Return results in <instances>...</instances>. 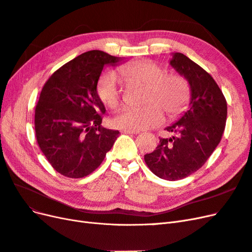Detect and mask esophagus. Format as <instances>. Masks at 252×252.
<instances>
[{
  "mask_svg": "<svg viewBox=\"0 0 252 252\" xmlns=\"http://www.w3.org/2000/svg\"><path fill=\"white\" fill-rule=\"evenodd\" d=\"M124 133H128V134H138L140 133L139 130H129V129H125V130H123Z\"/></svg>",
  "mask_w": 252,
  "mask_h": 252,
  "instance_id": "esophagus-1",
  "label": "esophagus"
}]
</instances>
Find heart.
I'll return each instance as SVG.
<instances>
[{"label": "heart", "mask_w": 252, "mask_h": 252, "mask_svg": "<svg viewBox=\"0 0 252 252\" xmlns=\"http://www.w3.org/2000/svg\"><path fill=\"white\" fill-rule=\"evenodd\" d=\"M120 78L127 85H143L140 108H126L113 118V125L121 129L143 130L158 126L164 121V111L173 119L185 109L190 97L189 83L177 72H165V68L151 60L134 61L118 68ZM96 93L107 108L121 105L120 81L117 74L107 71L97 81Z\"/></svg>", "instance_id": "1"}]
</instances>
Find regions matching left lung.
I'll use <instances>...</instances> for the list:
<instances>
[{"label": "left lung", "mask_w": 252, "mask_h": 252, "mask_svg": "<svg viewBox=\"0 0 252 252\" xmlns=\"http://www.w3.org/2000/svg\"><path fill=\"white\" fill-rule=\"evenodd\" d=\"M170 65L189 83V109L166 128L175 135L159 139L144 159L157 177L177 181L199 170L217 148L225 130L227 102L211 75L185 55L173 53Z\"/></svg>", "instance_id": "obj_1"}]
</instances>
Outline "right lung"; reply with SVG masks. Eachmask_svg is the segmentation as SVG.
Here are the masks:
<instances>
[{
  "label": "right lung",
  "instance_id": "add662e5",
  "mask_svg": "<svg viewBox=\"0 0 252 252\" xmlns=\"http://www.w3.org/2000/svg\"><path fill=\"white\" fill-rule=\"evenodd\" d=\"M121 58L101 50L84 52L53 73L35 106L36 142L53 169L80 179L102 164L120 132L102 127L106 109L96 93L105 65Z\"/></svg>",
  "mask_w": 252,
  "mask_h": 252
}]
</instances>
